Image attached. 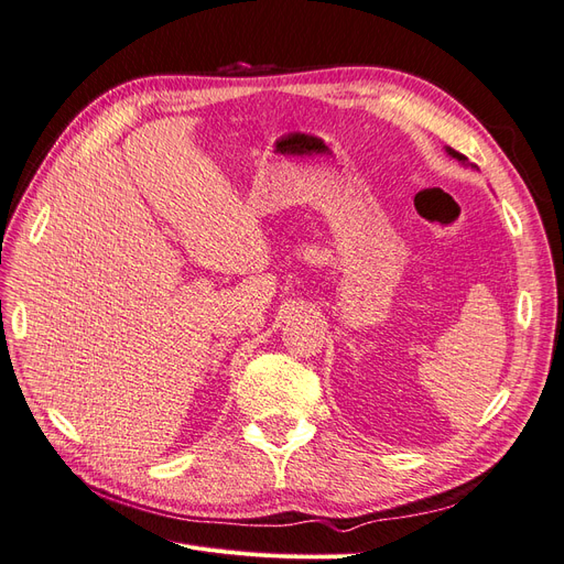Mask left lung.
Instances as JSON below:
<instances>
[{"mask_svg": "<svg viewBox=\"0 0 564 564\" xmlns=\"http://www.w3.org/2000/svg\"><path fill=\"white\" fill-rule=\"evenodd\" d=\"M447 152H449V155H452V158H456L458 162H466V158H464V155H460V152H456V150H452V148H447Z\"/></svg>", "mask_w": 564, "mask_h": 564, "instance_id": "obj_1", "label": "left lung"}]
</instances>
